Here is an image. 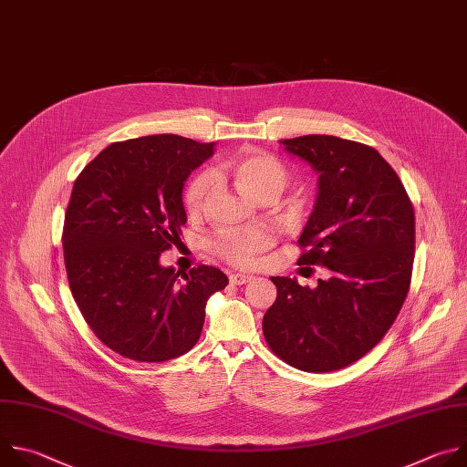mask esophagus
Listing matches in <instances>:
<instances>
[{
    "label": "esophagus",
    "mask_w": 467,
    "mask_h": 467,
    "mask_svg": "<svg viewBox=\"0 0 467 467\" xmlns=\"http://www.w3.org/2000/svg\"><path fill=\"white\" fill-rule=\"evenodd\" d=\"M231 283L233 285H236V286H240V285H245V283H249L253 277L251 275H247V274H231Z\"/></svg>",
    "instance_id": "obj_1"
}]
</instances>
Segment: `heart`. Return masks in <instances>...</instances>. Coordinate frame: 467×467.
Returning a JSON list of instances; mask_svg holds the SVG:
<instances>
[{"instance_id":"obj_1","label":"heart","mask_w":467,"mask_h":467,"mask_svg":"<svg viewBox=\"0 0 467 467\" xmlns=\"http://www.w3.org/2000/svg\"><path fill=\"white\" fill-rule=\"evenodd\" d=\"M233 175L238 186L254 197L256 202L268 203L283 193L288 186L290 171L283 161L264 151H247L238 155L231 162ZM216 175L211 170L197 173L186 188L184 205L190 214H202L211 192L214 188ZM274 242V234L265 227H247L240 231H225L216 236L213 247L214 251L233 264H251L254 256L268 249Z\"/></svg>"}]
</instances>
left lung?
Returning a JSON list of instances; mask_svg holds the SVG:
<instances>
[{
    "mask_svg": "<svg viewBox=\"0 0 467 467\" xmlns=\"http://www.w3.org/2000/svg\"><path fill=\"white\" fill-rule=\"evenodd\" d=\"M281 144L319 175L297 264L325 265L330 277L316 288L272 277L277 299L262 330L286 364L327 373L371 351L401 310L414 265V207L393 168L366 144L328 135Z\"/></svg>",
    "mask_w": 467,
    "mask_h": 467,
    "instance_id": "1",
    "label": "left lung"
}]
</instances>
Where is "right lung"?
<instances>
[{
    "label": "right lung",
    "mask_w": 467,
    "mask_h": 467,
    "mask_svg": "<svg viewBox=\"0 0 467 467\" xmlns=\"http://www.w3.org/2000/svg\"><path fill=\"white\" fill-rule=\"evenodd\" d=\"M213 153L214 142L177 135L114 142L74 182L62 229L70 290L94 335L125 358L188 353L209 297L229 285L213 265L181 274L159 262L186 223L184 181Z\"/></svg>",
    "instance_id": "right-lung-1"
}]
</instances>
